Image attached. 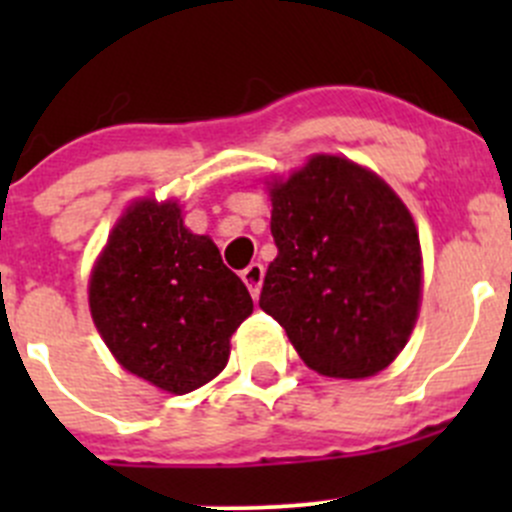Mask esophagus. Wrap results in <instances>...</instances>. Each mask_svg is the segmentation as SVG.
Segmentation results:
<instances>
[{"label": "esophagus", "mask_w": 512, "mask_h": 512, "mask_svg": "<svg viewBox=\"0 0 512 512\" xmlns=\"http://www.w3.org/2000/svg\"><path fill=\"white\" fill-rule=\"evenodd\" d=\"M242 282H245L247 289H250L252 299L260 297V287H262V277H265V267L260 265V262H252V265H247L245 270H242Z\"/></svg>", "instance_id": "1"}]
</instances>
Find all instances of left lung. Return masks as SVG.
Instances as JSON below:
<instances>
[{"label":"left lung","mask_w":512,"mask_h":512,"mask_svg":"<svg viewBox=\"0 0 512 512\" xmlns=\"http://www.w3.org/2000/svg\"><path fill=\"white\" fill-rule=\"evenodd\" d=\"M277 257L262 312L309 369L364 379L404 349L421 302V245L399 195L347 158L314 156L270 188Z\"/></svg>","instance_id":"8db88e82"}]
</instances>
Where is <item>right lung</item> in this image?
I'll return each instance as SVG.
<instances>
[{"instance_id":"1","label":"right lung","mask_w":512,"mask_h":512,"mask_svg":"<svg viewBox=\"0 0 512 512\" xmlns=\"http://www.w3.org/2000/svg\"><path fill=\"white\" fill-rule=\"evenodd\" d=\"M91 317L118 364L170 394L225 369L252 297L175 203L131 205L113 227L89 285Z\"/></svg>"}]
</instances>
